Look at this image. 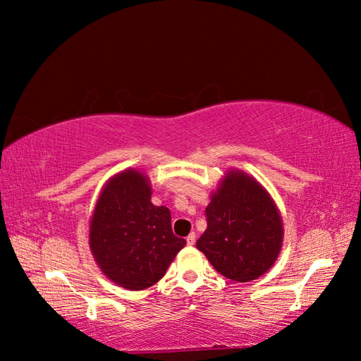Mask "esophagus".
I'll use <instances>...</instances> for the list:
<instances>
[{
  "mask_svg": "<svg viewBox=\"0 0 361 361\" xmlns=\"http://www.w3.org/2000/svg\"><path fill=\"white\" fill-rule=\"evenodd\" d=\"M186 243H188V245H194V243H195V234H194V232H191V234L186 237Z\"/></svg>",
  "mask_w": 361,
  "mask_h": 361,
  "instance_id": "1",
  "label": "esophagus"
}]
</instances>
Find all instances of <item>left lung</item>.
Returning <instances> with one entry per match:
<instances>
[{
	"instance_id": "left-lung-1",
	"label": "left lung",
	"mask_w": 361,
	"mask_h": 361,
	"mask_svg": "<svg viewBox=\"0 0 361 361\" xmlns=\"http://www.w3.org/2000/svg\"><path fill=\"white\" fill-rule=\"evenodd\" d=\"M207 229L195 242L215 271L235 282L262 276L282 248V218L252 176L229 172L205 209Z\"/></svg>"
}]
</instances>
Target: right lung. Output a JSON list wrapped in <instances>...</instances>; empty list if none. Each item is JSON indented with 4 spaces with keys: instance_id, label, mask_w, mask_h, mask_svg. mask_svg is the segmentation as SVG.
<instances>
[{
    "instance_id": "obj_1",
    "label": "right lung",
    "mask_w": 361,
    "mask_h": 361,
    "mask_svg": "<svg viewBox=\"0 0 361 361\" xmlns=\"http://www.w3.org/2000/svg\"><path fill=\"white\" fill-rule=\"evenodd\" d=\"M89 243L108 279L127 290H145L164 277L186 240L173 234L167 207L151 204L146 176L126 170L97 200Z\"/></svg>"
}]
</instances>
